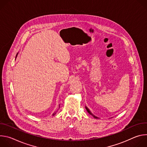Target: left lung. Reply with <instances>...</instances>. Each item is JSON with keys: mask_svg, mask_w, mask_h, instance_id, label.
Wrapping results in <instances>:
<instances>
[{"mask_svg": "<svg viewBox=\"0 0 147 147\" xmlns=\"http://www.w3.org/2000/svg\"><path fill=\"white\" fill-rule=\"evenodd\" d=\"M86 109H87V112H88V113H90V115H92V116H94V117H95V118H98V117H96V116H94V115H92V113H91V112H90V110H89V109H88V108H87V107H86Z\"/></svg>", "mask_w": 147, "mask_h": 147, "instance_id": "1", "label": "left lung"}]
</instances>
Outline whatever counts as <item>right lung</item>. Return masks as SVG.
<instances>
[{"label": "right lung", "instance_id": "add662e5", "mask_svg": "<svg viewBox=\"0 0 147 147\" xmlns=\"http://www.w3.org/2000/svg\"><path fill=\"white\" fill-rule=\"evenodd\" d=\"M16 56H17V55H16ZM55 113H53V116H54V115H55Z\"/></svg>", "mask_w": 147, "mask_h": 147}]
</instances>
